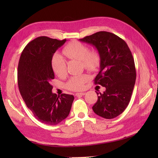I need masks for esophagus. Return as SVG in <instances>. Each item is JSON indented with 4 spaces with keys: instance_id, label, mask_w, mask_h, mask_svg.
Returning <instances> with one entry per match:
<instances>
[{
    "instance_id": "obj_1",
    "label": "esophagus",
    "mask_w": 158,
    "mask_h": 158,
    "mask_svg": "<svg viewBox=\"0 0 158 158\" xmlns=\"http://www.w3.org/2000/svg\"><path fill=\"white\" fill-rule=\"evenodd\" d=\"M85 94V92H81V93H77L76 94H75V96H84Z\"/></svg>"
}]
</instances>
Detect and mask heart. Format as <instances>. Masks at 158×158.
<instances>
[{
    "instance_id": "1",
    "label": "heart",
    "mask_w": 158,
    "mask_h": 158,
    "mask_svg": "<svg viewBox=\"0 0 158 158\" xmlns=\"http://www.w3.org/2000/svg\"><path fill=\"white\" fill-rule=\"evenodd\" d=\"M63 53L70 60L81 61L83 66L89 71H95L101 63V56L97 50L89 51V47L79 41H72L63 49ZM53 71L58 77L66 75V62L64 58L58 53L53 56L51 61ZM88 80L86 75L73 77L69 80L66 87L71 90H79L83 88V84Z\"/></svg>"
}]
</instances>
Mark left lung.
I'll return each instance as SVG.
<instances>
[{"label": "left lung", "mask_w": 158, "mask_h": 158, "mask_svg": "<svg viewBox=\"0 0 158 158\" xmlns=\"http://www.w3.org/2000/svg\"><path fill=\"white\" fill-rule=\"evenodd\" d=\"M79 41L94 46L101 56L100 70L94 83L105 87L106 90L98 96L92 106L94 112L103 118H115L128 105L135 84L132 53L127 43L111 32H98Z\"/></svg>", "instance_id": "1"}]
</instances>
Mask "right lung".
Here are the masks:
<instances>
[{"label": "right lung", "mask_w": 158, "mask_h": 158, "mask_svg": "<svg viewBox=\"0 0 158 158\" xmlns=\"http://www.w3.org/2000/svg\"><path fill=\"white\" fill-rule=\"evenodd\" d=\"M66 39L60 41L39 36L25 47L18 68L20 94L35 118L48 125H56L69 115L73 95L52 93L51 81L54 79L51 61L56 50Z\"/></svg>", "instance_id": "add662e5"}]
</instances>
